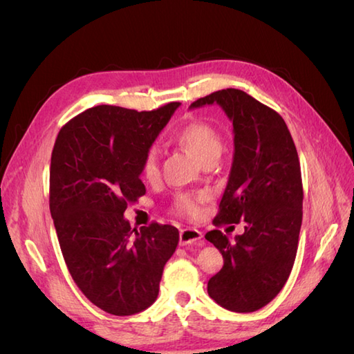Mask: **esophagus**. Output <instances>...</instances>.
Instances as JSON below:
<instances>
[{"label":"esophagus","mask_w":354,"mask_h":354,"mask_svg":"<svg viewBox=\"0 0 354 354\" xmlns=\"http://www.w3.org/2000/svg\"><path fill=\"white\" fill-rule=\"evenodd\" d=\"M202 239V232L194 228H185L179 232V245L187 246V245H199Z\"/></svg>","instance_id":"obj_1"}]
</instances>
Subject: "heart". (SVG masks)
<instances>
[{
  "instance_id": "b5f03b06",
  "label": "heart",
  "mask_w": 354,
  "mask_h": 354,
  "mask_svg": "<svg viewBox=\"0 0 354 354\" xmlns=\"http://www.w3.org/2000/svg\"><path fill=\"white\" fill-rule=\"evenodd\" d=\"M176 141L183 145L201 164L217 162L223 153L222 135L212 124L193 122L184 126L176 133ZM141 176L147 183H153L160 176V153L156 149H149L141 162ZM204 194H179L173 202L175 213L183 216H196L204 202Z\"/></svg>"
}]
</instances>
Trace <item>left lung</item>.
Returning <instances> with one entry per match:
<instances>
[{
	"label": "left lung",
	"instance_id": "1",
	"mask_svg": "<svg viewBox=\"0 0 354 354\" xmlns=\"http://www.w3.org/2000/svg\"><path fill=\"white\" fill-rule=\"evenodd\" d=\"M214 103L232 122L234 156L213 223L245 221V232L236 242L219 230L207 232L223 257L207 289L223 309L250 313L272 301L290 275L303 221L301 169L288 126L274 109L234 88L190 108Z\"/></svg>",
	"mask_w": 354,
	"mask_h": 354
}]
</instances>
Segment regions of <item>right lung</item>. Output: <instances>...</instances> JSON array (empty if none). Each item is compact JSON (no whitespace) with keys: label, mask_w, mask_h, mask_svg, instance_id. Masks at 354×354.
<instances>
[{"label":"right lung","mask_w":354,"mask_h":354,"mask_svg":"<svg viewBox=\"0 0 354 354\" xmlns=\"http://www.w3.org/2000/svg\"><path fill=\"white\" fill-rule=\"evenodd\" d=\"M181 103L155 111L100 104L57 133L50 165V212L77 288L102 310L127 317L155 303L179 231L124 219L127 202L146 194L141 162Z\"/></svg>","instance_id":"add662e5"}]
</instances>
